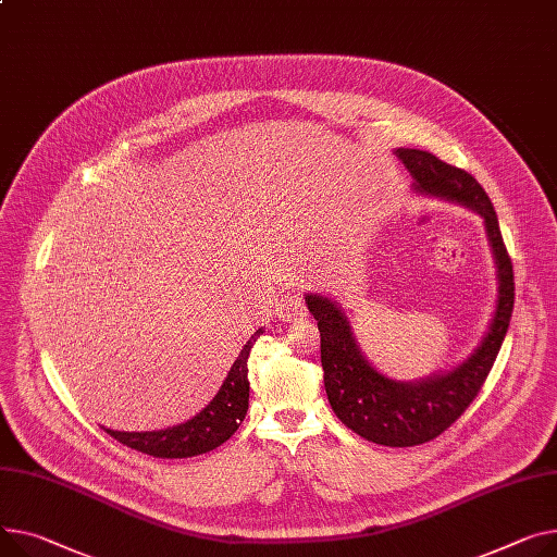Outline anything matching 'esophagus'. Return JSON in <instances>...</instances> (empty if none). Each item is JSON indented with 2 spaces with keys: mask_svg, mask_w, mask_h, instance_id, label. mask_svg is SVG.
I'll return each instance as SVG.
<instances>
[{
  "mask_svg": "<svg viewBox=\"0 0 557 557\" xmlns=\"http://www.w3.org/2000/svg\"><path fill=\"white\" fill-rule=\"evenodd\" d=\"M275 313H277V318L282 322H298V320H302L307 315V305H305L302 293H295V290L286 293L284 298L277 302Z\"/></svg>",
  "mask_w": 557,
  "mask_h": 557,
  "instance_id": "1",
  "label": "esophagus"
}]
</instances>
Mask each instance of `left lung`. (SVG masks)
Wrapping results in <instances>:
<instances>
[{"mask_svg":"<svg viewBox=\"0 0 557 557\" xmlns=\"http://www.w3.org/2000/svg\"><path fill=\"white\" fill-rule=\"evenodd\" d=\"M396 154L414 176L419 190L459 201L484 216L499 275L497 311L484 343L450 374L421 383H396L379 374L362 358L338 305L322 295H307V307L318 320L324 387L333 412L367 441L389 448H410L446 432L484 387L512 315L515 277L497 212L479 181L423 150L400 147Z\"/></svg>","mask_w":557,"mask_h":557,"instance_id":"left-lung-1","label":"left lung"}]
</instances>
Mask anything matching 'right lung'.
Listing matches in <instances>:
<instances>
[{
    "instance_id": "obj_1",
    "label": "right lung",
    "mask_w": 557,
    "mask_h": 557,
    "mask_svg": "<svg viewBox=\"0 0 557 557\" xmlns=\"http://www.w3.org/2000/svg\"><path fill=\"white\" fill-rule=\"evenodd\" d=\"M262 329H257L255 336H250L239 358L231 367L224 385H221L210 405H206L195 419L159 432H104L121 441L123 446L159 459H185L219 448L221 443L228 441L237 432L239 423L246 417L250 389L248 354L252 349V343L262 336Z\"/></svg>"
}]
</instances>
